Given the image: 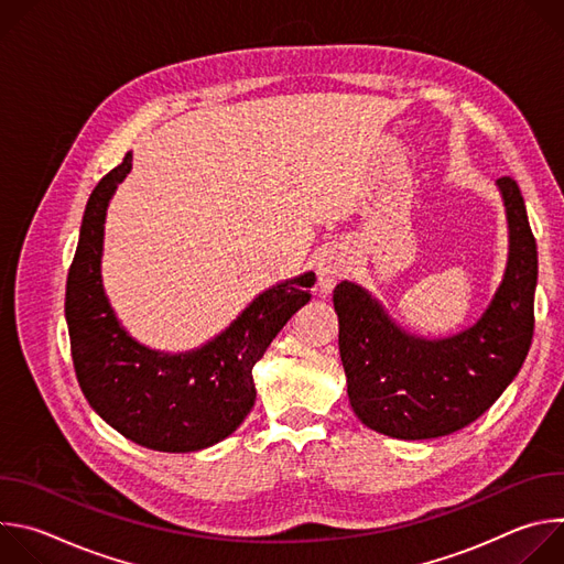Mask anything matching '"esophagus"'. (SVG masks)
Segmentation results:
<instances>
[{
    "label": "esophagus",
    "instance_id": "34e87169",
    "mask_svg": "<svg viewBox=\"0 0 564 564\" xmlns=\"http://www.w3.org/2000/svg\"><path fill=\"white\" fill-rule=\"evenodd\" d=\"M352 270V259L339 246H328L316 259V290L318 294L328 296L335 285L346 279Z\"/></svg>",
    "mask_w": 564,
    "mask_h": 564
}]
</instances>
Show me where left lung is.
I'll return each mask as SVG.
<instances>
[{
    "label": "left lung",
    "instance_id": "1",
    "mask_svg": "<svg viewBox=\"0 0 564 564\" xmlns=\"http://www.w3.org/2000/svg\"><path fill=\"white\" fill-rule=\"evenodd\" d=\"M509 225L505 276L473 326L448 337L401 328L366 288H335L348 399L368 429L397 440L451 435L485 415L520 372L533 337L538 248L513 178L496 181Z\"/></svg>",
    "mask_w": 564,
    "mask_h": 564
}]
</instances>
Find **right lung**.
I'll return each instance as SVG.
<instances>
[{
    "label": "right lung",
    "instance_id": "add662e5",
    "mask_svg": "<svg viewBox=\"0 0 564 564\" xmlns=\"http://www.w3.org/2000/svg\"><path fill=\"white\" fill-rule=\"evenodd\" d=\"M131 172V151L85 209L66 279L64 314L75 375L91 409L127 440L163 453H192L229 437L257 401L254 364L310 301L314 272L281 281L231 324L185 352L153 350L133 339L102 285L107 207Z\"/></svg>",
    "mask_w": 564,
    "mask_h": 564
}]
</instances>
